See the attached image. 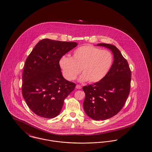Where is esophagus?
Instances as JSON below:
<instances>
[{
	"mask_svg": "<svg viewBox=\"0 0 152 152\" xmlns=\"http://www.w3.org/2000/svg\"><path fill=\"white\" fill-rule=\"evenodd\" d=\"M76 88H77V89H81V86H80V85H79V84H77V85H76Z\"/></svg>",
	"mask_w": 152,
	"mask_h": 152,
	"instance_id": "obj_1",
	"label": "esophagus"
}]
</instances>
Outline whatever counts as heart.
<instances>
[{
	"label": "heart",
	"mask_w": 152,
	"mask_h": 152,
	"mask_svg": "<svg viewBox=\"0 0 152 152\" xmlns=\"http://www.w3.org/2000/svg\"><path fill=\"white\" fill-rule=\"evenodd\" d=\"M113 58L110 52L102 50L92 45H84L73 52L71 58L62 56L58 64L66 79H76L83 72L80 80L94 83L101 81L108 72Z\"/></svg>",
	"instance_id": "1"
}]
</instances>
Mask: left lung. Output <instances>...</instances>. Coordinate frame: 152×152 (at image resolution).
<instances>
[{"label":"left lung","mask_w":152,"mask_h":152,"mask_svg":"<svg viewBox=\"0 0 152 152\" xmlns=\"http://www.w3.org/2000/svg\"><path fill=\"white\" fill-rule=\"evenodd\" d=\"M111 50L114 61L101 81L83 87L86 97L85 112L94 120H104L117 115L124 106L130 92L131 71L127 60L116 46L100 43Z\"/></svg>","instance_id":"left-lung-1"}]
</instances>
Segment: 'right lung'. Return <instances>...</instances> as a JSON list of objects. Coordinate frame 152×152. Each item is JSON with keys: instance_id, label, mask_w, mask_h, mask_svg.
I'll use <instances>...</instances> for the list:
<instances>
[{"instance_id": "add662e5", "label": "right lung", "mask_w": 152, "mask_h": 152, "mask_svg": "<svg viewBox=\"0 0 152 152\" xmlns=\"http://www.w3.org/2000/svg\"><path fill=\"white\" fill-rule=\"evenodd\" d=\"M77 45L75 42L44 39L27 58L22 76V94L36 115L47 118L56 117L65 98L75 88L74 83L63 77L58 61Z\"/></svg>"}]
</instances>
